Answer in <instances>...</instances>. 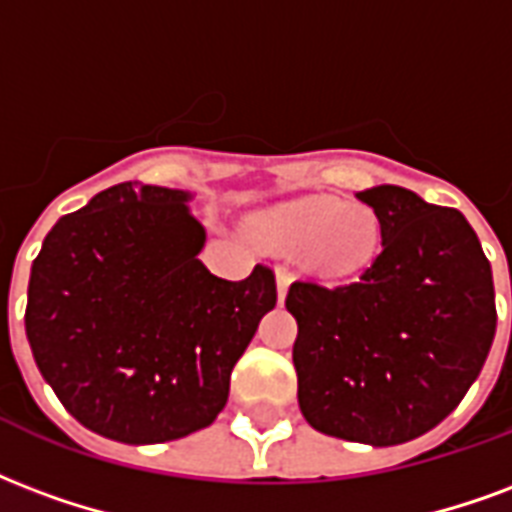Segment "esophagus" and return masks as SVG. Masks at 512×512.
I'll return each mask as SVG.
<instances>
[{
    "instance_id": "esophagus-1",
    "label": "esophagus",
    "mask_w": 512,
    "mask_h": 512,
    "mask_svg": "<svg viewBox=\"0 0 512 512\" xmlns=\"http://www.w3.org/2000/svg\"><path fill=\"white\" fill-rule=\"evenodd\" d=\"M290 285H293V276L279 268V271H276V298H279V304H285Z\"/></svg>"
}]
</instances>
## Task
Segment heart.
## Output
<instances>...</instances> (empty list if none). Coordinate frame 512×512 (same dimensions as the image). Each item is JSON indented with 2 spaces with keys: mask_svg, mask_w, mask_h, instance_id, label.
<instances>
[{
  "mask_svg": "<svg viewBox=\"0 0 512 512\" xmlns=\"http://www.w3.org/2000/svg\"><path fill=\"white\" fill-rule=\"evenodd\" d=\"M249 236L271 252H298L306 274L336 282L372 266L382 227L363 203L306 195L255 211L249 217Z\"/></svg>",
  "mask_w": 512,
  "mask_h": 512,
  "instance_id": "b5f03b06",
  "label": "heart"
}]
</instances>
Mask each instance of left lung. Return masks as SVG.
Masks as SVG:
<instances>
[{
  "mask_svg": "<svg viewBox=\"0 0 512 512\" xmlns=\"http://www.w3.org/2000/svg\"><path fill=\"white\" fill-rule=\"evenodd\" d=\"M382 249L355 285L295 282L298 407L312 429L372 448L423 437L456 410L497 333L494 276L461 211L380 184Z\"/></svg>",
  "mask_w": 512,
  "mask_h": 512,
  "instance_id": "8db88e82",
  "label": "left lung"
}]
</instances>
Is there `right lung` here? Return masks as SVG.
Segmentation results:
<instances>
[{"instance_id": "add662e5", "label": "right lung", "mask_w": 512, "mask_h": 512, "mask_svg": "<svg viewBox=\"0 0 512 512\" xmlns=\"http://www.w3.org/2000/svg\"><path fill=\"white\" fill-rule=\"evenodd\" d=\"M192 192L124 181L45 236L26 293V339L81 426L157 445L211 426L230 372L276 306L263 266L219 279L200 263Z\"/></svg>"}]
</instances>
